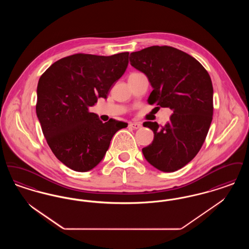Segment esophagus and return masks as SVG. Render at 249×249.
Returning <instances> with one entry per match:
<instances>
[{
  "instance_id": "34e87169",
  "label": "esophagus",
  "mask_w": 249,
  "mask_h": 249,
  "mask_svg": "<svg viewBox=\"0 0 249 249\" xmlns=\"http://www.w3.org/2000/svg\"><path fill=\"white\" fill-rule=\"evenodd\" d=\"M130 127L137 130V129H140L142 127V124L139 123V122H131V123H130Z\"/></svg>"
}]
</instances>
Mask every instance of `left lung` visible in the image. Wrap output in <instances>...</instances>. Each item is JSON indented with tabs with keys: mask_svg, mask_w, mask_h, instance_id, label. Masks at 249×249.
<instances>
[{
	"mask_svg": "<svg viewBox=\"0 0 249 249\" xmlns=\"http://www.w3.org/2000/svg\"><path fill=\"white\" fill-rule=\"evenodd\" d=\"M130 65L143 72L153 90L147 102L173 110L164 126L146 121L153 142L143 147L145 160L166 173L178 171L198 154L213 117V85L209 73L189 54L153 46L132 52Z\"/></svg>",
	"mask_w": 249,
	"mask_h": 249,
	"instance_id": "obj_1",
	"label": "left lung"
}]
</instances>
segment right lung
<instances>
[{
    "label": "right lung",
    "mask_w": 249,
    "mask_h": 249,
    "mask_svg": "<svg viewBox=\"0 0 249 249\" xmlns=\"http://www.w3.org/2000/svg\"><path fill=\"white\" fill-rule=\"evenodd\" d=\"M129 52L112 56L74 54L54 62L37 86L36 114L48 145L64 165L88 172L98 165L118 130L127 123H103L89 108L107 99L126 71Z\"/></svg>",
    "instance_id": "1"
}]
</instances>
